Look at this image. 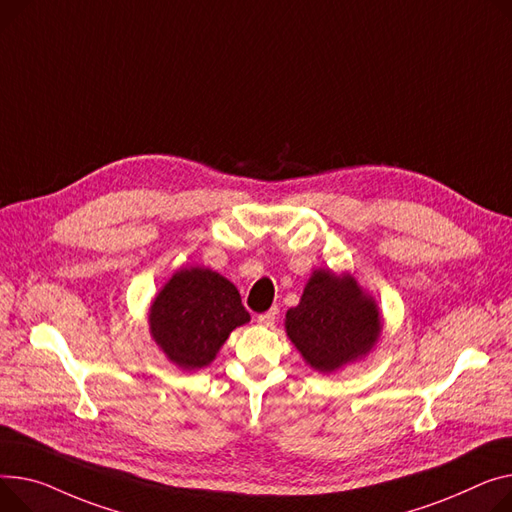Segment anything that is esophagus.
Wrapping results in <instances>:
<instances>
[{
    "label": "esophagus",
    "mask_w": 512,
    "mask_h": 512,
    "mask_svg": "<svg viewBox=\"0 0 512 512\" xmlns=\"http://www.w3.org/2000/svg\"><path fill=\"white\" fill-rule=\"evenodd\" d=\"M276 319H278V309H271V311L259 315V317H257V323L263 325V327H271V325L276 323Z\"/></svg>",
    "instance_id": "obj_1"
}]
</instances>
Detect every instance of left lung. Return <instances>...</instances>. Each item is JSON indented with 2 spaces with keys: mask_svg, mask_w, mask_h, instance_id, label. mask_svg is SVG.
Returning <instances> with one entry per match:
<instances>
[{
  "mask_svg": "<svg viewBox=\"0 0 512 512\" xmlns=\"http://www.w3.org/2000/svg\"><path fill=\"white\" fill-rule=\"evenodd\" d=\"M379 306L358 282L315 269L298 306L286 313V333L311 368L329 374L366 356L379 342Z\"/></svg>",
  "mask_w": 512,
  "mask_h": 512,
  "instance_id": "obj_1",
  "label": "left lung"
}]
</instances>
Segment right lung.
<instances>
[{
	"label": "right lung",
	"instance_id": "obj_1",
	"mask_svg": "<svg viewBox=\"0 0 512 512\" xmlns=\"http://www.w3.org/2000/svg\"><path fill=\"white\" fill-rule=\"evenodd\" d=\"M236 286L208 267H183L150 306V333L183 370L208 366L230 331L249 323Z\"/></svg>",
	"mask_w": 512,
	"mask_h": 512
}]
</instances>
